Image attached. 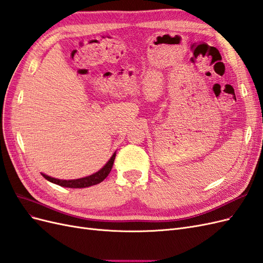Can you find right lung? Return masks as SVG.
Segmentation results:
<instances>
[{
	"label": "right lung",
	"mask_w": 263,
	"mask_h": 263,
	"mask_svg": "<svg viewBox=\"0 0 263 263\" xmlns=\"http://www.w3.org/2000/svg\"><path fill=\"white\" fill-rule=\"evenodd\" d=\"M116 157V153L113 154V156L110 157L109 160L105 163V165L103 166L101 170H99L98 172H95L89 177L85 178H80V179H76V180H60V179H55L49 176H46V174L42 173V176L48 180L51 183H54V184H58L60 186L63 187H71V189H82V187H89L95 184H99L103 180H104L112 170L113 168V163L115 160Z\"/></svg>",
	"instance_id": "right-lung-1"
}]
</instances>
